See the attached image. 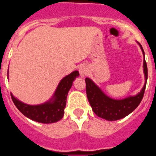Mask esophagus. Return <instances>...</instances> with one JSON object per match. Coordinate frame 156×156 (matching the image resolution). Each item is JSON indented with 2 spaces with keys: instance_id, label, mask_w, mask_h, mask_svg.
<instances>
[{
  "instance_id": "1",
  "label": "esophagus",
  "mask_w": 156,
  "mask_h": 156,
  "mask_svg": "<svg viewBox=\"0 0 156 156\" xmlns=\"http://www.w3.org/2000/svg\"><path fill=\"white\" fill-rule=\"evenodd\" d=\"M79 72H80V74L81 76L82 77L85 76H86L88 73L87 67L86 66H84V65H82V66L80 67Z\"/></svg>"
}]
</instances>
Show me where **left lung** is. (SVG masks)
<instances>
[{"mask_svg":"<svg viewBox=\"0 0 156 156\" xmlns=\"http://www.w3.org/2000/svg\"><path fill=\"white\" fill-rule=\"evenodd\" d=\"M137 44L140 45L144 57V52L142 46L138 42ZM143 68L145 77V83L141 90L137 95L129 96L120 100H116L108 97L90 78H86L85 81L87 96L94 112L98 117L108 121L118 120L131 113L139 105L144 97L146 83L148 79V68L145 58H144Z\"/></svg>","mask_w":156,"mask_h":156,"instance_id":"left-lung-1","label":"left lung"}]
</instances>
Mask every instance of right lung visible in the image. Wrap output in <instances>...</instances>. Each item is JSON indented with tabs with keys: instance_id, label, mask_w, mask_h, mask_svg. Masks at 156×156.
Here are the masks:
<instances>
[{
	"instance_id": "right-lung-1",
	"label": "right lung",
	"mask_w": 156,
	"mask_h": 156,
	"mask_svg": "<svg viewBox=\"0 0 156 156\" xmlns=\"http://www.w3.org/2000/svg\"><path fill=\"white\" fill-rule=\"evenodd\" d=\"M77 76H79L78 71L73 72L65 76L58 85L53 97L44 104L37 105L25 104L11 94L12 99L18 109L25 116L32 120L41 123H53L58 122L62 119L64 115L67 94L73 85V82Z\"/></svg>"
}]
</instances>
